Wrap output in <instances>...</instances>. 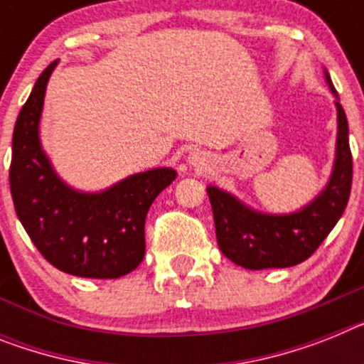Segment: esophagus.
<instances>
[{"label": "esophagus", "mask_w": 364, "mask_h": 364, "mask_svg": "<svg viewBox=\"0 0 364 364\" xmlns=\"http://www.w3.org/2000/svg\"><path fill=\"white\" fill-rule=\"evenodd\" d=\"M188 164L189 167H193L195 171H206L208 167H210V158H208L206 152L193 151V152H189Z\"/></svg>", "instance_id": "1"}]
</instances>
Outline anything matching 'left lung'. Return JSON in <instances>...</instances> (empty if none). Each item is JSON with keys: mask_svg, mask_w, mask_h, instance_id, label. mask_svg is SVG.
<instances>
[{"mask_svg": "<svg viewBox=\"0 0 364 364\" xmlns=\"http://www.w3.org/2000/svg\"><path fill=\"white\" fill-rule=\"evenodd\" d=\"M324 79L337 108V139L330 178L307 204L287 213L262 212L219 186H208L217 245L235 265L248 271L285 269L306 262L344 213L352 189V152L348 119L331 77Z\"/></svg>", "mask_w": 364, "mask_h": 364, "instance_id": "left-lung-1", "label": "left lung"}]
</instances>
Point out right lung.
<instances>
[{
	"mask_svg": "<svg viewBox=\"0 0 364 364\" xmlns=\"http://www.w3.org/2000/svg\"><path fill=\"white\" fill-rule=\"evenodd\" d=\"M57 64L42 71L14 125L9 171L14 210L34 247L58 271L80 278H121L144 262L145 217L176 171L154 167L101 191L68 184L40 138L43 97Z\"/></svg>",
	"mask_w": 364,
	"mask_h": 364,
	"instance_id": "obj_1",
	"label": "right lung"
}]
</instances>
